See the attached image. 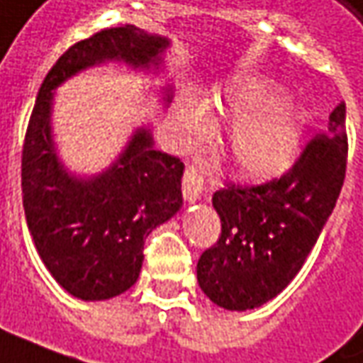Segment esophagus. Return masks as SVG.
Here are the masks:
<instances>
[{"label": "esophagus", "instance_id": "1", "mask_svg": "<svg viewBox=\"0 0 363 363\" xmlns=\"http://www.w3.org/2000/svg\"><path fill=\"white\" fill-rule=\"evenodd\" d=\"M182 189L187 201H197L203 191V169L199 164H187L186 174L182 179Z\"/></svg>", "mask_w": 363, "mask_h": 363}]
</instances>
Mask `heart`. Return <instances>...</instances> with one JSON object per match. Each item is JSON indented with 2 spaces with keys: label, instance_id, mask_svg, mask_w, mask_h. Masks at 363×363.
<instances>
[{
  "label": "heart",
  "instance_id": "b5f03b06",
  "mask_svg": "<svg viewBox=\"0 0 363 363\" xmlns=\"http://www.w3.org/2000/svg\"><path fill=\"white\" fill-rule=\"evenodd\" d=\"M274 91L262 86L238 87L225 104V113L240 121L230 138V154L238 172L252 179H269L284 174L299 148L301 121L287 104H274ZM184 136L199 135L201 121L194 109L177 117Z\"/></svg>",
  "mask_w": 363,
  "mask_h": 363
}]
</instances>
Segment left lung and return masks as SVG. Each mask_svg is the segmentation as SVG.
<instances>
[{
	"instance_id": "obj_1",
	"label": "left lung",
	"mask_w": 363,
	"mask_h": 363,
	"mask_svg": "<svg viewBox=\"0 0 363 363\" xmlns=\"http://www.w3.org/2000/svg\"><path fill=\"white\" fill-rule=\"evenodd\" d=\"M346 104L328 117L284 176L259 186L227 182L213 194L220 236L197 262V281L218 307L246 311L299 274L346 177Z\"/></svg>"
}]
</instances>
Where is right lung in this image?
Segmentation results:
<instances>
[{
  "label": "right lung",
  "instance_id": "right-lung-1",
  "mask_svg": "<svg viewBox=\"0 0 363 363\" xmlns=\"http://www.w3.org/2000/svg\"><path fill=\"white\" fill-rule=\"evenodd\" d=\"M168 40L135 25H117L78 40L56 60L38 89L21 158L27 227L46 269L74 297L111 299L138 279L145 240L182 207L184 162L154 150L138 130L119 162L95 179L70 177L50 138L52 89L86 66L156 62Z\"/></svg>",
  "mask_w": 363,
  "mask_h": 363
}]
</instances>
